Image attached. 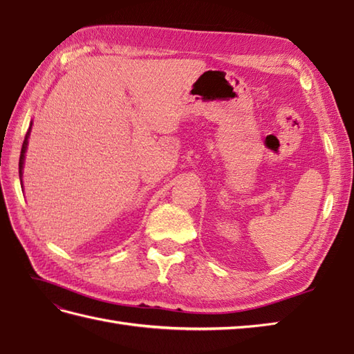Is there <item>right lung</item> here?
Wrapping results in <instances>:
<instances>
[{"label":"right lung","instance_id":"right-lung-1","mask_svg":"<svg viewBox=\"0 0 354 354\" xmlns=\"http://www.w3.org/2000/svg\"><path fill=\"white\" fill-rule=\"evenodd\" d=\"M30 131H32V124H30L28 131L26 133L24 142H22V149H21V156H19V178L22 179V165H24V158H26V150H27V145H28V137H30Z\"/></svg>","mask_w":354,"mask_h":354}]
</instances>
